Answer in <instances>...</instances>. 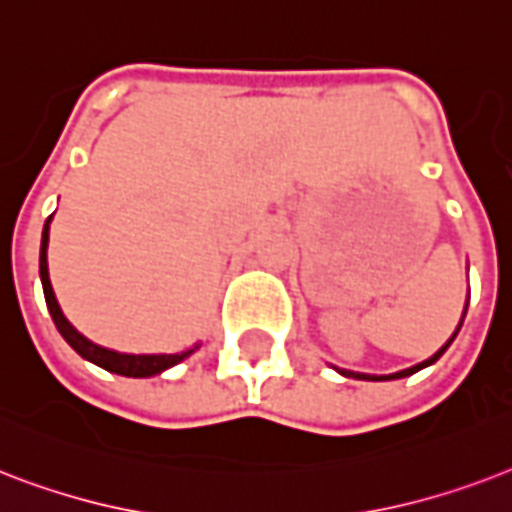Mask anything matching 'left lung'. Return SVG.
Returning a JSON list of instances; mask_svg holds the SVG:
<instances>
[{
    "mask_svg": "<svg viewBox=\"0 0 512 512\" xmlns=\"http://www.w3.org/2000/svg\"><path fill=\"white\" fill-rule=\"evenodd\" d=\"M465 312H467V304H465ZM465 312H462V320H465ZM462 320H459V326H457V331H454V334H451V339L446 344H443L441 350L435 352V355H430V358L427 360H422V363H417V366H411V368H403V371H395V374H360V371H347V368H339V366H334L336 371H339V374L342 376H352V379H360V382H390V379H403V376H411V374H417V371H422V368H427V366H433L435 360L441 358L443 352L449 350V344L454 342V336L459 334V328H462Z\"/></svg>",
    "mask_w": 512,
    "mask_h": 512,
    "instance_id": "obj_1",
    "label": "left lung"
}]
</instances>
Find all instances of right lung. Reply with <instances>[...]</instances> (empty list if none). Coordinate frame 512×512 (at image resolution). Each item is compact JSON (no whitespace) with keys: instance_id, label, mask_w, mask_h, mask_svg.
I'll return each instance as SVG.
<instances>
[{"instance_id":"right-lung-1","label":"right lung","mask_w":512,"mask_h":512,"mask_svg":"<svg viewBox=\"0 0 512 512\" xmlns=\"http://www.w3.org/2000/svg\"><path fill=\"white\" fill-rule=\"evenodd\" d=\"M50 221L53 216L45 221V229H42V248H39V277H42V291H45L47 310H50V318H53L55 328L61 331V336L71 344V350L82 355L85 360L95 363V366L106 368L112 374L120 376H133V379H144V376H157L162 371H168L176 363L186 360L192 352L200 350V344H194L184 352H173V355H133V352H117L109 350V347H101V344L90 342L87 336H82L77 328L71 326L66 315H63L61 304L55 299L53 285H50V272H47V243H50Z\"/></svg>"}]
</instances>
